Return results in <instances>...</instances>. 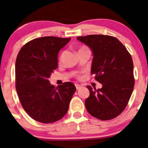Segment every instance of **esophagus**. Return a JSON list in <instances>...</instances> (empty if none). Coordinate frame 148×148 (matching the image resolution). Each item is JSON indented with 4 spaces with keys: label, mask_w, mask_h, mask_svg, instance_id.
Instances as JSON below:
<instances>
[{
    "label": "esophagus",
    "mask_w": 148,
    "mask_h": 148,
    "mask_svg": "<svg viewBox=\"0 0 148 148\" xmlns=\"http://www.w3.org/2000/svg\"><path fill=\"white\" fill-rule=\"evenodd\" d=\"M75 86H76V89H77V90L80 89V88L82 87L81 85H80V84H76Z\"/></svg>",
    "instance_id": "esophagus-1"
}]
</instances>
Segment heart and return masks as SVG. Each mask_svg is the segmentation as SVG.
<instances>
[{
	"label": "heart",
	"instance_id": "1",
	"mask_svg": "<svg viewBox=\"0 0 148 148\" xmlns=\"http://www.w3.org/2000/svg\"><path fill=\"white\" fill-rule=\"evenodd\" d=\"M86 50H88V49L87 48V47H84V46H82V47H80L79 49H78V53L81 52V51H86Z\"/></svg>",
	"mask_w": 148,
	"mask_h": 148
}]
</instances>
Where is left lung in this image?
<instances>
[{
	"instance_id": "1",
	"label": "left lung",
	"mask_w": 148,
	"mask_h": 148,
	"mask_svg": "<svg viewBox=\"0 0 148 148\" xmlns=\"http://www.w3.org/2000/svg\"><path fill=\"white\" fill-rule=\"evenodd\" d=\"M77 40L92 51L90 71L102 84L98 89L86 86L90 95L84 103L86 109L96 119H113L125 109L133 90L135 80L131 55L113 36L88 35L77 37Z\"/></svg>"
}]
</instances>
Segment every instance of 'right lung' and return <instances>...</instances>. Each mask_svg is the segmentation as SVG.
Instances as JSON below:
<instances>
[{
	"mask_svg": "<svg viewBox=\"0 0 148 148\" xmlns=\"http://www.w3.org/2000/svg\"><path fill=\"white\" fill-rule=\"evenodd\" d=\"M71 38H38L26 43L15 62L16 90L27 114L42 123H53L66 115L76 86L70 82L56 87L50 78L58 66V53Z\"/></svg>",
	"mask_w": 148,
	"mask_h": 148,
	"instance_id": "1",
	"label": "right lung"
}]
</instances>
